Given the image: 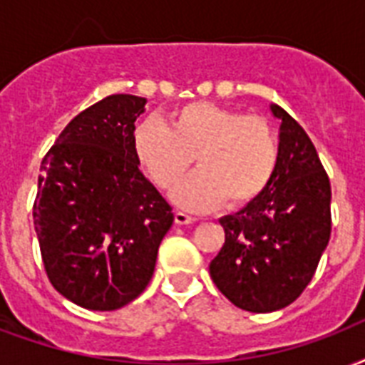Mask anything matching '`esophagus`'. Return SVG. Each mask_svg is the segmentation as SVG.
<instances>
[{"mask_svg": "<svg viewBox=\"0 0 365 365\" xmlns=\"http://www.w3.org/2000/svg\"><path fill=\"white\" fill-rule=\"evenodd\" d=\"M174 220H176L178 226H187V224H193L195 222L193 216H189V214H185V212H180V210L174 214Z\"/></svg>", "mask_w": 365, "mask_h": 365, "instance_id": "34e87169", "label": "esophagus"}]
</instances>
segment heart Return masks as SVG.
Wrapping results in <instances>:
<instances>
[{"mask_svg": "<svg viewBox=\"0 0 365 365\" xmlns=\"http://www.w3.org/2000/svg\"><path fill=\"white\" fill-rule=\"evenodd\" d=\"M139 164L158 187L172 189L174 201L189 210L243 208L274 180L279 145L268 122L212 103H189L172 110L168 124L147 120L133 133Z\"/></svg>", "mask_w": 365, "mask_h": 365, "instance_id": "b5f03b06", "label": "heart"}]
</instances>
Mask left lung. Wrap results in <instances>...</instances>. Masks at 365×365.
Listing matches in <instances>:
<instances>
[{
	"mask_svg": "<svg viewBox=\"0 0 365 365\" xmlns=\"http://www.w3.org/2000/svg\"><path fill=\"white\" fill-rule=\"evenodd\" d=\"M279 160L257 201L220 218L226 241L210 262L222 294L247 312H275L300 297L331 235V185L316 147L279 105Z\"/></svg>",
	"mask_w": 365,
	"mask_h": 365,
	"instance_id": "left-lung-1",
	"label": "left lung"
}]
</instances>
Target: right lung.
I'll return each mask as SVG.
<instances>
[{
  "mask_svg": "<svg viewBox=\"0 0 365 365\" xmlns=\"http://www.w3.org/2000/svg\"><path fill=\"white\" fill-rule=\"evenodd\" d=\"M145 97L116 93L74 116L41 160L34 230L47 277L86 310H118L145 291L172 207L133 149Z\"/></svg>",
  "mask_w": 365,
  "mask_h": 365,
  "instance_id": "add662e5",
  "label": "right lung"
}]
</instances>
